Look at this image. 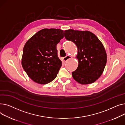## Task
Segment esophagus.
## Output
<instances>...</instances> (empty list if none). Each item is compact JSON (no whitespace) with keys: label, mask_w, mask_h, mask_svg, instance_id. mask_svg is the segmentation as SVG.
Segmentation results:
<instances>
[{"label":"esophagus","mask_w":125,"mask_h":125,"mask_svg":"<svg viewBox=\"0 0 125 125\" xmlns=\"http://www.w3.org/2000/svg\"><path fill=\"white\" fill-rule=\"evenodd\" d=\"M71 58H72V57H71V56H70V55H67V56H66L65 57H64L63 58V61L64 62H67L68 60L71 59Z\"/></svg>","instance_id":"34e87169"}]
</instances>
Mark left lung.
I'll return each instance as SVG.
<instances>
[{"label": "left lung", "instance_id": "left-lung-1", "mask_svg": "<svg viewBox=\"0 0 125 125\" xmlns=\"http://www.w3.org/2000/svg\"><path fill=\"white\" fill-rule=\"evenodd\" d=\"M65 39L74 42L78 48L79 64L72 72L74 79L81 84L94 83L104 72L107 61L105 48L97 36L88 31L65 30Z\"/></svg>", "mask_w": 125, "mask_h": 125}]
</instances>
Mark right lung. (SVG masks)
<instances>
[{
	"mask_svg": "<svg viewBox=\"0 0 125 125\" xmlns=\"http://www.w3.org/2000/svg\"><path fill=\"white\" fill-rule=\"evenodd\" d=\"M63 37L61 29H43L26 43L21 65L35 82L46 84L56 78L62 64L57 56L56 45Z\"/></svg>",
	"mask_w": 125,
	"mask_h": 125,
	"instance_id": "add662e5",
	"label": "right lung"
}]
</instances>
